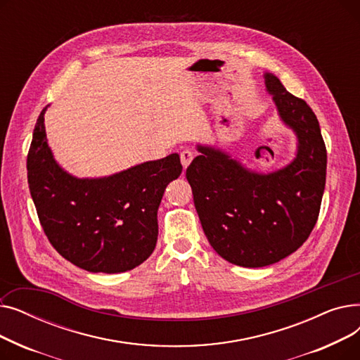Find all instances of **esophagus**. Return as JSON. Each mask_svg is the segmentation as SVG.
<instances>
[{"label": "esophagus", "instance_id": "obj_1", "mask_svg": "<svg viewBox=\"0 0 360 360\" xmlns=\"http://www.w3.org/2000/svg\"><path fill=\"white\" fill-rule=\"evenodd\" d=\"M193 158H194V155L191 153L190 150H184L182 151V153H181V163H182L184 170H186V167L190 166V163L193 162Z\"/></svg>", "mask_w": 360, "mask_h": 360}]
</instances>
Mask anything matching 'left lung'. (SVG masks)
Instances as JSON below:
<instances>
[{
  "instance_id": "obj_1",
  "label": "left lung",
  "mask_w": 360,
  "mask_h": 360,
  "mask_svg": "<svg viewBox=\"0 0 360 360\" xmlns=\"http://www.w3.org/2000/svg\"><path fill=\"white\" fill-rule=\"evenodd\" d=\"M262 77L280 121L296 137L292 162L258 172L217 146L197 144L200 155L186 169L213 250L248 269L270 266L302 247L316 223L327 174V150L312 109L273 72Z\"/></svg>"
}]
</instances>
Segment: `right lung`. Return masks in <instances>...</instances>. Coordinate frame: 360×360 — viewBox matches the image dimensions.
Segmentation results:
<instances>
[{
  "label": "right lung",
  "instance_id": "1",
  "mask_svg": "<svg viewBox=\"0 0 360 360\" xmlns=\"http://www.w3.org/2000/svg\"><path fill=\"white\" fill-rule=\"evenodd\" d=\"M48 106L33 129L27 181L49 242L65 259L90 273L136 269L155 251L158 210L166 186L182 172L179 155L109 176H74L55 160L48 144Z\"/></svg>",
  "mask_w": 360,
  "mask_h": 360
}]
</instances>
